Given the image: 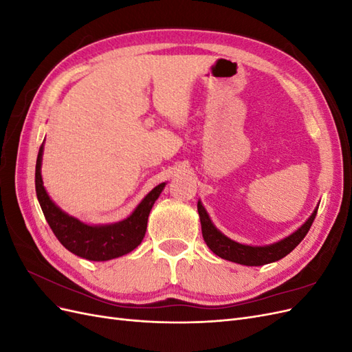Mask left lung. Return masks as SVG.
Here are the masks:
<instances>
[{"label": "left lung", "instance_id": "8db88e82", "mask_svg": "<svg viewBox=\"0 0 352 352\" xmlns=\"http://www.w3.org/2000/svg\"><path fill=\"white\" fill-rule=\"evenodd\" d=\"M198 214L201 220V230H202V238H204L207 247L219 255L220 258H225L232 263H238L242 265H264L269 263H274L283 257H286L298 243H300L307 232L310 230L313 221L317 214V208L311 212V216L305 220L302 226L298 228L291 235L286 238L273 242L269 245H261V247H254V245H245L239 243L228 238L225 233H221L214 223L211 221L207 210L202 206V202L198 201Z\"/></svg>", "mask_w": 352, "mask_h": 352}]
</instances>
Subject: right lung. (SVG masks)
<instances>
[{"label": "right lung", "instance_id": "obj_1", "mask_svg": "<svg viewBox=\"0 0 352 352\" xmlns=\"http://www.w3.org/2000/svg\"><path fill=\"white\" fill-rule=\"evenodd\" d=\"M42 154H44V144L41 145L36 158V197L50 228L63 247L85 260L109 261L129 254L142 242L148 216L154 202L163 192L166 182L157 185L150 194H146L129 217L109 225H88L63 211L48 195L41 175Z\"/></svg>", "mask_w": 352, "mask_h": 352}]
</instances>
